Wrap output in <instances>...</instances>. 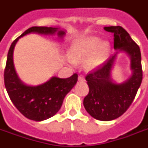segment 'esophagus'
Returning a JSON list of instances; mask_svg holds the SVG:
<instances>
[{"mask_svg": "<svg viewBox=\"0 0 148 148\" xmlns=\"http://www.w3.org/2000/svg\"><path fill=\"white\" fill-rule=\"evenodd\" d=\"M84 80H85V78H84V76H83V75H80V76L78 77L79 81H84Z\"/></svg>", "mask_w": 148, "mask_h": 148, "instance_id": "34e87169", "label": "esophagus"}]
</instances>
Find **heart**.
<instances>
[{
	"label": "heart",
	"mask_w": 148,
	"mask_h": 148,
	"mask_svg": "<svg viewBox=\"0 0 148 148\" xmlns=\"http://www.w3.org/2000/svg\"><path fill=\"white\" fill-rule=\"evenodd\" d=\"M110 47L108 41H101L97 36L80 38L72 44L71 53H67L66 60L71 64L75 65L77 60L85 58L84 67L88 70L96 69L107 60Z\"/></svg>",
	"instance_id": "b5f03b06"
}]
</instances>
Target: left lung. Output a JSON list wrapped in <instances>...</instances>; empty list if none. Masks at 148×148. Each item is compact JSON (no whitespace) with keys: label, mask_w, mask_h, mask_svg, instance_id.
I'll use <instances>...</instances> for the list:
<instances>
[{"label":"left lung","mask_w":148,"mask_h":148,"mask_svg":"<svg viewBox=\"0 0 148 148\" xmlns=\"http://www.w3.org/2000/svg\"><path fill=\"white\" fill-rule=\"evenodd\" d=\"M114 34V48L117 52L101 67L86 77L89 93L84 99V106L89 114L103 121L114 120L124 114L135 97L142 81L140 47L122 27H104ZM124 52L131 60V77L121 84L111 78V71L116 54Z\"/></svg>","instance_id":"8db88e82"}]
</instances>
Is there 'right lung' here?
I'll return each mask as SVG.
<instances>
[{
  "label": "right lung",
  "instance_id": "obj_1",
  "mask_svg": "<svg viewBox=\"0 0 148 148\" xmlns=\"http://www.w3.org/2000/svg\"><path fill=\"white\" fill-rule=\"evenodd\" d=\"M31 33L44 35H54L63 38L66 31L57 27H32L13 41L8 51L4 70V84L12 103L24 117L35 121H42L53 117L60 110L65 96L77 81V74L68 78L52 77L45 83L37 86L27 85L16 73L13 53L19 38Z\"/></svg>",
  "mask_w": 148,
  "mask_h": 148
}]
</instances>
